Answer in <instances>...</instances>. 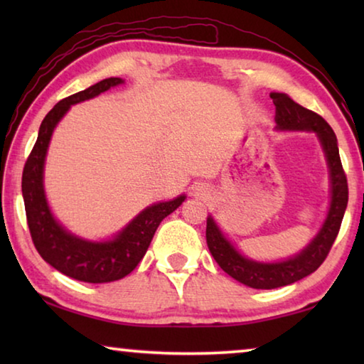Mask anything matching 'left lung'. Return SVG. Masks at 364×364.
<instances>
[{
    "label": "left lung",
    "mask_w": 364,
    "mask_h": 364,
    "mask_svg": "<svg viewBox=\"0 0 364 364\" xmlns=\"http://www.w3.org/2000/svg\"><path fill=\"white\" fill-rule=\"evenodd\" d=\"M269 96L276 106L274 120L278 130L315 132L319 138L329 167L331 205L316 237L300 254L274 263H262L245 258L223 236L215 220L212 217L207 218L205 237L215 262L231 278L254 289H276L292 284L321 267L341 230L348 202L347 176L338 156L336 133L332 132L329 123L313 110L301 107L284 93H271Z\"/></svg>",
    "instance_id": "8db88e82"
}]
</instances>
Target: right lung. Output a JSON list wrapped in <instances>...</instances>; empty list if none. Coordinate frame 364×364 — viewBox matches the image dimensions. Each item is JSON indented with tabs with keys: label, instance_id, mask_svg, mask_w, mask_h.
<instances>
[{
	"label": "right lung",
	"instance_id": "add662e5",
	"mask_svg": "<svg viewBox=\"0 0 364 364\" xmlns=\"http://www.w3.org/2000/svg\"><path fill=\"white\" fill-rule=\"evenodd\" d=\"M120 83H123L122 78L110 77L59 101L43 119L38 138L22 173L23 204L35 249L43 260L63 274L93 284L112 282L130 274L144 257L160 221L175 212L186 199L183 194L173 200L149 205L114 239L104 242H91L73 236L53 217L43 188V168L54 128L73 104L91 100Z\"/></svg>",
	"mask_w": 364,
	"mask_h": 364
}]
</instances>
